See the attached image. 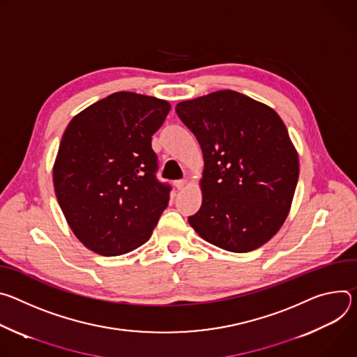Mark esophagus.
Wrapping results in <instances>:
<instances>
[{"label": "esophagus", "instance_id": "1", "mask_svg": "<svg viewBox=\"0 0 357 357\" xmlns=\"http://www.w3.org/2000/svg\"><path fill=\"white\" fill-rule=\"evenodd\" d=\"M185 185H187V180H177V181H174V187L177 190H183V188H185Z\"/></svg>", "mask_w": 357, "mask_h": 357}]
</instances>
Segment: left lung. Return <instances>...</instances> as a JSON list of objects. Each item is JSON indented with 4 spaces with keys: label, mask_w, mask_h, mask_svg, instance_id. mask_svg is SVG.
Here are the masks:
<instances>
[{
    "label": "left lung",
    "mask_w": 357,
    "mask_h": 357,
    "mask_svg": "<svg viewBox=\"0 0 357 357\" xmlns=\"http://www.w3.org/2000/svg\"><path fill=\"white\" fill-rule=\"evenodd\" d=\"M181 122L200 143L203 203L188 217L207 243L248 252L284 225L299 177V157L280 114L235 91L177 103Z\"/></svg>",
    "instance_id": "8db88e82"
}]
</instances>
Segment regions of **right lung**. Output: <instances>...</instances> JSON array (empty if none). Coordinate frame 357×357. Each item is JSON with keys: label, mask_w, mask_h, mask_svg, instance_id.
<instances>
[{"label": "right lung", "mask_w": 357, "mask_h": 357, "mask_svg": "<svg viewBox=\"0 0 357 357\" xmlns=\"http://www.w3.org/2000/svg\"><path fill=\"white\" fill-rule=\"evenodd\" d=\"M172 105L116 92L79 112L63 132L52 180L65 220L91 251L116 257L149 241L169 204L155 180L151 136Z\"/></svg>", "instance_id": "obj_1"}]
</instances>
